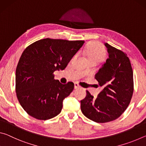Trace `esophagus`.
<instances>
[{
    "label": "esophagus",
    "mask_w": 146,
    "mask_h": 146,
    "mask_svg": "<svg viewBox=\"0 0 146 146\" xmlns=\"http://www.w3.org/2000/svg\"><path fill=\"white\" fill-rule=\"evenodd\" d=\"M74 85H75V90H76V89H78V88H80V86L78 84V83H76V82H75V84H74Z\"/></svg>",
    "instance_id": "34e87169"
}]
</instances>
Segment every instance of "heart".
<instances>
[{
    "label": "heart",
    "instance_id": "b5f03b06",
    "mask_svg": "<svg viewBox=\"0 0 146 146\" xmlns=\"http://www.w3.org/2000/svg\"><path fill=\"white\" fill-rule=\"evenodd\" d=\"M84 54L90 63H98L104 59L106 51L102 44L98 42H91L86 47Z\"/></svg>",
    "mask_w": 146,
    "mask_h": 146
}]
</instances>
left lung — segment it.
I'll use <instances>...</instances> for the list:
<instances>
[{"instance_id": "obj_1", "label": "left lung", "mask_w": 146, "mask_h": 146, "mask_svg": "<svg viewBox=\"0 0 146 146\" xmlns=\"http://www.w3.org/2000/svg\"><path fill=\"white\" fill-rule=\"evenodd\" d=\"M109 57L95 78L103 90L97 98L88 91L80 101L81 111L89 119L105 123L117 119L129 106L133 93V73L129 58L108 43Z\"/></svg>"}]
</instances>
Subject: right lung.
<instances>
[{
  "label": "right lung",
  "instance_id": "obj_1",
  "mask_svg": "<svg viewBox=\"0 0 146 146\" xmlns=\"http://www.w3.org/2000/svg\"><path fill=\"white\" fill-rule=\"evenodd\" d=\"M84 43L48 38L24 49L16 69L15 90L28 114L45 120L61 112L63 100L73 91L74 84H62L54 79L53 73L64 70Z\"/></svg>",
  "mask_w": 146,
  "mask_h": 146
}]
</instances>
